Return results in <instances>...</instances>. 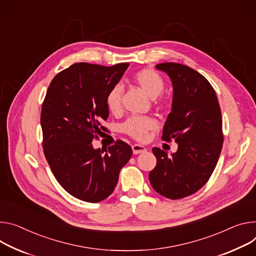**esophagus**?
I'll return each mask as SVG.
<instances>
[{
	"label": "esophagus",
	"instance_id": "esophagus-1",
	"mask_svg": "<svg viewBox=\"0 0 256 256\" xmlns=\"http://www.w3.org/2000/svg\"><path fill=\"white\" fill-rule=\"evenodd\" d=\"M132 153L134 154H140V153H144L146 152V148L142 145H138V144H134L132 146Z\"/></svg>",
	"mask_w": 256,
	"mask_h": 256
}]
</instances>
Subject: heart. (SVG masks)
<instances>
[{
	"mask_svg": "<svg viewBox=\"0 0 256 256\" xmlns=\"http://www.w3.org/2000/svg\"><path fill=\"white\" fill-rule=\"evenodd\" d=\"M132 80L151 99L157 98L164 88V78L160 76L158 72H156L151 68H143V69H140V70L136 72L132 76ZM122 98V86L120 84L113 86L106 96V105L112 113H118L120 111ZM156 103L159 108H164L168 106V102L166 98H160L159 100H157ZM156 126H157L156 122L153 118H148V116H144V118L134 116V118H128L122 124V130L132 138H136V140L144 141L147 138L148 132L156 128Z\"/></svg>",
	"mask_w": 256,
	"mask_h": 256,
	"instance_id": "1",
	"label": "heart"
}]
</instances>
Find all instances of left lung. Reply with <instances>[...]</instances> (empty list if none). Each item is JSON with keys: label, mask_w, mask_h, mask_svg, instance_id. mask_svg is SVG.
<instances>
[{"label": "left lung", "mask_w": 256, "mask_h": 256, "mask_svg": "<svg viewBox=\"0 0 256 256\" xmlns=\"http://www.w3.org/2000/svg\"><path fill=\"white\" fill-rule=\"evenodd\" d=\"M172 84V112L162 132L174 140L170 155L153 148L157 164L149 174L153 189L170 199H180L200 190L212 174L222 148V112L216 92L193 68L168 62L156 65Z\"/></svg>", "instance_id": "obj_1"}]
</instances>
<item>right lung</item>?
<instances>
[{"label":"right lung","instance_id":"obj_1","mask_svg":"<svg viewBox=\"0 0 256 256\" xmlns=\"http://www.w3.org/2000/svg\"><path fill=\"white\" fill-rule=\"evenodd\" d=\"M128 65L72 64L53 78L46 94L40 114L44 153L58 182L80 200L106 199L132 157V148L120 140L105 150L92 147L100 122L109 115L106 96Z\"/></svg>","mask_w":256,"mask_h":256}]
</instances>
